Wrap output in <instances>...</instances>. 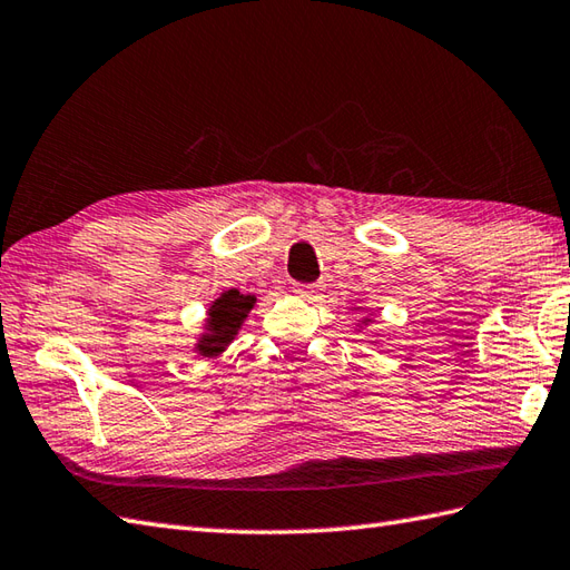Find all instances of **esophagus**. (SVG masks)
<instances>
[{
    "label": "esophagus",
    "mask_w": 570,
    "mask_h": 570,
    "mask_svg": "<svg viewBox=\"0 0 570 570\" xmlns=\"http://www.w3.org/2000/svg\"><path fill=\"white\" fill-rule=\"evenodd\" d=\"M294 294H296L298 298L313 301V298H317V294H321V286H317V284H296V286H294Z\"/></svg>",
    "instance_id": "1"
}]
</instances>
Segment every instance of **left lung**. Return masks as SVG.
I'll use <instances>...</instances> for the list:
<instances>
[{"label": "left lung", "instance_id": "obj_1", "mask_svg": "<svg viewBox=\"0 0 570 570\" xmlns=\"http://www.w3.org/2000/svg\"><path fill=\"white\" fill-rule=\"evenodd\" d=\"M350 311H362V308L354 306V308H350ZM366 325H372V313H366V315L360 317V321H356V330H364Z\"/></svg>", "mask_w": 570, "mask_h": 570}]
</instances>
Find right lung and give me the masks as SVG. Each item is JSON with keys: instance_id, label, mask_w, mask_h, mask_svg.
<instances>
[{"instance_id": "1", "label": "right lung", "mask_w": 570, "mask_h": 570, "mask_svg": "<svg viewBox=\"0 0 570 570\" xmlns=\"http://www.w3.org/2000/svg\"><path fill=\"white\" fill-rule=\"evenodd\" d=\"M257 298L253 294H243L237 288H228L210 301L206 311V321L202 335H196L194 352L204 360H218L230 347V342L240 333L249 311L255 308Z\"/></svg>"}]
</instances>
